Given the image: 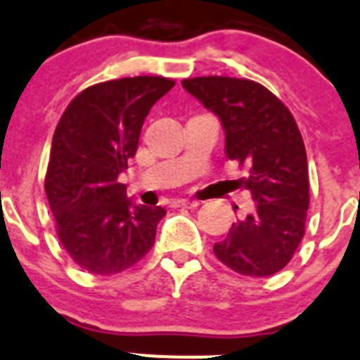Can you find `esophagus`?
Masks as SVG:
<instances>
[{"label": "esophagus", "mask_w": 360, "mask_h": 360, "mask_svg": "<svg viewBox=\"0 0 360 360\" xmlns=\"http://www.w3.org/2000/svg\"><path fill=\"white\" fill-rule=\"evenodd\" d=\"M197 206H199L197 200H188V199L172 200V207H188V210H191V207H197Z\"/></svg>", "instance_id": "obj_1"}]
</instances>
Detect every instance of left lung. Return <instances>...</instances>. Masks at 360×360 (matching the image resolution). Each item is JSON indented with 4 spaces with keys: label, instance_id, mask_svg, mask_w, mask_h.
Returning a JSON list of instances; mask_svg holds the SVG:
<instances>
[{
    "label": "left lung",
    "instance_id": "8db88e82",
    "mask_svg": "<svg viewBox=\"0 0 360 360\" xmlns=\"http://www.w3.org/2000/svg\"><path fill=\"white\" fill-rule=\"evenodd\" d=\"M183 86L220 119L227 158L248 169L243 186L256 202L214 243V256L241 275L277 274L304 238L309 210L307 154L293 115L250 79L202 76L183 79Z\"/></svg>",
    "mask_w": 360,
    "mask_h": 360
}]
</instances>
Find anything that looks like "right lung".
I'll list each match as a JSON object with an SVG mask.
<instances>
[{
    "label": "right lung",
    "instance_id": "obj_1",
    "mask_svg": "<svg viewBox=\"0 0 360 360\" xmlns=\"http://www.w3.org/2000/svg\"><path fill=\"white\" fill-rule=\"evenodd\" d=\"M174 85L160 76L97 83L70 101L56 126L44 188L63 248L89 274H119L153 248L167 211L133 204L119 174L139 149L149 110Z\"/></svg>",
    "mask_w": 360,
    "mask_h": 360
}]
</instances>
